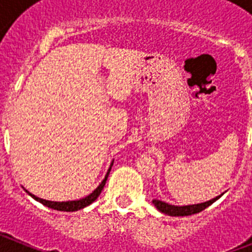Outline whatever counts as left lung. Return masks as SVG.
Masks as SVG:
<instances>
[{
	"mask_svg": "<svg viewBox=\"0 0 252 252\" xmlns=\"http://www.w3.org/2000/svg\"><path fill=\"white\" fill-rule=\"evenodd\" d=\"M222 195V194H221ZM221 195L213 198L211 201H207L204 203H198V204H189V206H173V204H168L165 202L158 201V199H154L153 203L154 206L159 209L160 212L165 213L168 216H173V217H179V216H192L195 213L202 212L203 209H206L207 207H209L212 203H215L218 198H221Z\"/></svg>",
	"mask_w": 252,
	"mask_h": 252,
	"instance_id": "8db88e82",
	"label": "left lung"
}]
</instances>
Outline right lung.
<instances>
[{"instance_id": "right-lung-1", "label": "right lung", "mask_w": 252, "mask_h": 252, "mask_svg": "<svg viewBox=\"0 0 252 252\" xmlns=\"http://www.w3.org/2000/svg\"><path fill=\"white\" fill-rule=\"evenodd\" d=\"M112 165H113V162H111L110 169H108V171H107V174H106V177H104V179L102 180V183L99 184V186L97 187V188H95L90 195H87V197L82 198V199H78V201H68V202L46 201V199H43V198H39V197H36V195L31 194V193H29L26 189L25 190L29 195H31V197L34 198L35 201L40 202V203L44 204V206H46V207H49V208L57 209V211H63V212H74V211H78V209H82V208H84V207L90 206L91 203H93V202H94L95 199L98 198V195L101 194V192H102V189H103L104 184H106V180H107V178H108V174H110Z\"/></svg>"}]
</instances>
